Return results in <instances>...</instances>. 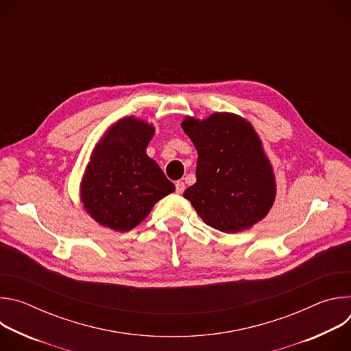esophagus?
Here are the masks:
<instances>
[{
  "label": "esophagus",
  "mask_w": 351,
  "mask_h": 351,
  "mask_svg": "<svg viewBox=\"0 0 351 351\" xmlns=\"http://www.w3.org/2000/svg\"><path fill=\"white\" fill-rule=\"evenodd\" d=\"M184 183L182 182V180H178L176 183H175V189H176V193H179V194H182L183 191H184Z\"/></svg>",
  "instance_id": "34e87169"
}]
</instances>
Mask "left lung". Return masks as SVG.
Returning <instances> with one entry per match:
<instances>
[{
	"label": "left lung",
	"instance_id": "1",
	"mask_svg": "<svg viewBox=\"0 0 351 351\" xmlns=\"http://www.w3.org/2000/svg\"><path fill=\"white\" fill-rule=\"evenodd\" d=\"M184 133L197 149L195 183L183 193L203 221L225 233L252 228L275 199L272 167L248 122L215 112L204 121L186 118Z\"/></svg>",
	"mask_w": 351,
	"mask_h": 351
}]
</instances>
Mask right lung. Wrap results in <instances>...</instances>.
<instances>
[{"instance_id": "add662e5", "label": "right lung", "mask_w": 351, "mask_h": 351, "mask_svg": "<svg viewBox=\"0 0 351 351\" xmlns=\"http://www.w3.org/2000/svg\"><path fill=\"white\" fill-rule=\"evenodd\" d=\"M154 128L134 118L118 121L94 148L80 198L103 226L128 232L162 197L175 190L158 164L145 154Z\"/></svg>"}]
</instances>
